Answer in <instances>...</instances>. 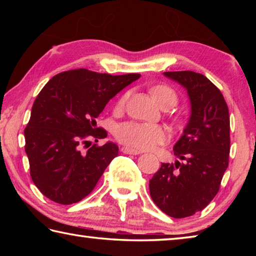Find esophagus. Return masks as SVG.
Segmentation results:
<instances>
[{
    "label": "esophagus",
    "instance_id": "esophagus-1",
    "mask_svg": "<svg viewBox=\"0 0 256 256\" xmlns=\"http://www.w3.org/2000/svg\"><path fill=\"white\" fill-rule=\"evenodd\" d=\"M122 152H123V154H141L140 151L131 149V148H128V146H123V148H122Z\"/></svg>",
    "mask_w": 256,
    "mask_h": 256
}]
</instances>
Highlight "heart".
<instances>
[{
	"label": "heart",
	"instance_id": "b5f03b06",
	"mask_svg": "<svg viewBox=\"0 0 256 256\" xmlns=\"http://www.w3.org/2000/svg\"><path fill=\"white\" fill-rule=\"evenodd\" d=\"M150 94L160 106H174L177 102V94L174 89L166 84H157L150 89ZM128 94H123L115 110H120L126 102ZM115 138L120 144L136 150H150L156 146L162 144L168 140V134L164 128L156 124H148L130 120L120 124L115 130Z\"/></svg>",
	"mask_w": 256,
	"mask_h": 256
}]
</instances>
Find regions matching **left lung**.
<instances>
[{
    "mask_svg": "<svg viewBox=\"0 0 256 256\" xmlns=\"http://www.w3.org/2000/svg\"><path fill=\"white\" fill-rule=\"evenodd\" d=\"M164 74L188 90L192 112L174 146L178 160L162 164L149 190L160 210L180 219L202 211L218 193L229 162L230 124L222 92L206 76L193 71Z\"/></svg>",
    "mask_w": 256,
    "mask_h": 256,
    "instance_id": "left-lung-1",
    "label": "left lung"
}]
</instances>
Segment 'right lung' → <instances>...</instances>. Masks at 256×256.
<instances>
[{
	"label": "right lung",
	"instance_id": "obj_1",
	"mask_svg": "<svg viewBox=\"0 0 256 256\" xmlns=\"http://www.w3.org/2000/svg\"><path fill=\"white\" fill-rule=\"evenodd\" d=\"M140 76L76 68L56 74L38 94L24 128V150L34 184L46 198L72 204L92 193L118 154L112 142L90 146V140L107 136L96 118L110 98Z\"/></svg>",
	"mask_w": 256,
	"mask_h": 256
}]
</instances>
